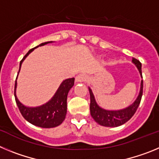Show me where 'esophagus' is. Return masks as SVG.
I'll list each match as a JSON object with an SVG mask.
<instances>
[{
  "label": "esophagus",
  "mask_w": 159,
  "mask_h": 159,
  "mask_svg": "<svg viewBox=\"0 0 159 159\" xmlns=\"http://www.w3.org/2000/svg\"><path fill=\"white\" fill-rule=\"evenodd\" d=\"M87 75H84V74H80V75H77L76 77H75V81L78 83L80 82H84V81L87 80Z\"/></svg>",
  "instance_id": "1"
}]
</instances>
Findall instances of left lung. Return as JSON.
<instances>
[{
    "label": "left lung",
    "mask_w": 159,
    "mask_h": 159,
    "mask_svg": "<svg viewBox=\"0 0 159 159\" xmlns=\"http://www.w3.org/2000/svg\"><path fill=\"white\" fill-rule=\"evenodd\" d=\"M132 63L136 66L140 74V76L143 79L142 64L134 58H132ZM88 89H89L90 92V99H91L90 111H91V116L93 118L94 120L98 124L103 126V127H116L127 123L134 115L138 107L139 106L142 95H143V80H142L141 84H140L139 93L138 95L135 100L127 107L119 109V110H107V109L102 108L97 103L92 88L88 87Z\"/></svg>",
    "instance_id": "1"
}]
</instances>
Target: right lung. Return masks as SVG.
Listing matches in <instances>:
<instances>
[{
  "mask_svg": "<svg viewBox=\"0 0 159 159\" xmlns=\"http://www.w3.org/2000/svg\"><path fill=\"white\" fill-rule=\"evenodd\" d=\"M53 43V41H48L41 43L34 48L29 50V52L25 55V57L20 63V69L18 71V75L20 71L22 63L26 59V57L30 54L34 49L38 47L46 45L48 43ZM17 75V77H18ZM17 77H16V83H15V99L17 104L20 111L23 116V117L27 120L29 123L32 125L40 127L42 128H52V127H58L63 123L67 115V94L74 85L75 79L69 78L64 80L60 87L58 88L56 93L54 94L50 100L47 102L37 107H27L24 105L18 99L16 96V87H17Z\"/></svg>",
  "mask_w": 159,
  "mask_h": 159,
  "instance_id": "add662e5",
  "label": "right lung"
}]
</instances>
